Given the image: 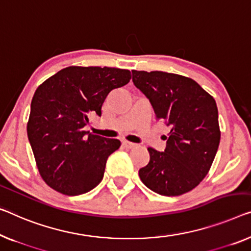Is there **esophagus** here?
<instances>
[{
	"mask_svg": "<svg viewBox=\"0 0 251 251\" xmlns=\"http://www.w3.org/2000/svg\"><path fill=\"white\" fill-rule=\"evenodd\" d=\"M123 145H124V147H125L126 149H134V148L137 147V144L132 143V142H128V141H124V142H123Z\"/></svg>",
	"mask_w": 251,
	"mask_h": 251,
	"instance_id": "34e87169",
	"label": "esophagus"
}]
</instances>
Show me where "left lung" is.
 <instances>
[{
  "label": "left lung",
  "instance_id": "obj_1",
  "mask_svg": "<svg viewBox=\"0 0 251 251\" xmlns=\"http://www.w3.org/2000/svg\"><path fill=\"white\" fill-rule=\"evenodd\" d=\"M132 74L156 119L171 127L164 152L148 149L150 161L138 171L141 180L163 196L188 193L207 175L218 152L221 132L215 100L189 77L161 71Z\"/></svg>",
  "mask_w": 251,
  "mask_h": 251
}]
</instances>
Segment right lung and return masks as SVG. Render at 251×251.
<instances>
[{
	"mask_svg": "<svg viewBox=\"0 0 251 251\" xmlns=\"http://www.w3.org/2000/svg\"><path fill=\"white\" fill-rule=\"evenodd\" d=\"M130 77L128 70L69 66L37 88L27 133L39 174L50 188L76 196L100 184L108 156L121 142L83 128L90 116H101L108 93Z\"/></svg>",
	"mask_w": 251,
	"mask_h": 251,
	"instance_id": "right-lung-1",
	"label": "right lung"
}]
</instances>
